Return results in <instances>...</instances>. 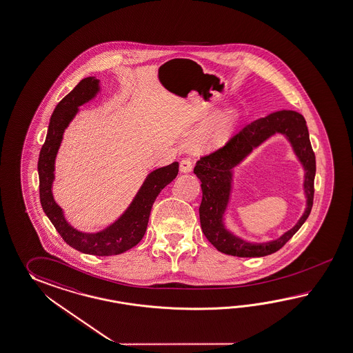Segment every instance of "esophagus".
<instances>
[{"mask_svg": "<svg viewBox=\"0 0 353 353\" xmlns=\"http://www.w3.org/2000/svg\"><path fill=\"white\" fill-rule=\"evenodd\" d=\"M192 170V161L190 158H183L180 162V171L182 173L191 172Z\"/></svg>", "mask_w": 353, "mask_h": 353, "instance_id": "obj_1", "label": "esophagus"}]
</instances>
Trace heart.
Returning <instances> with one entry per match:
<instances>
[{"instance_id": "heart-1", "label": "heart", "mask_w": 353, "mask_h": 353, "mask_svg": "<svg viewBox=\"0 0 353 353\" xmlns=\"http://www.w3.org/2000/svg\"><path fill=\"white\" fill-rule=\"evenodd\" d=\"M234 125V114L232 112L225 113L218 121H215L210 128L201 130L196 132L192 139L191 144L196 148H215L222 145L230 137Z\"/></svg>"}]
</instances>
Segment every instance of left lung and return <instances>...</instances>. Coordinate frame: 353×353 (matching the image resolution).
Here are the masks:
<instances>
[{
  "instance_id": "8db88e82",
  "label": "left lung",
  "mask_w": 353,
  "mask_h": 353,
  "mask_svg": "<svg viewBox=\"0 0 353 353\" xmlns=\"http://www.w3.org/2000/svg\"><path fill=\"white\" fill-rule=\"evenodd\" d=\"M275 133H282L286 137L304 167L307 208L298 223L281 238L267 243H249L230 232L223 223V214L232 190V168L254 148ZM315 172V154L310 143L306 121L301 113L283 110L252 121L233 135L223 148L212 154L201 157L194 168V173L201 181L203 199L199 208V215L203 232L215 249L227 255L260 258L273 254L283 248L285 242L307 219L314 201Z\"/></svg>"
}]
</instances>
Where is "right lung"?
Wrapping results in <instances>:
<instances>
[{"mask_svg": "<svg viewBox=\"0 0 353 353\" xmlns=\"http://www.w3.org/2000/svg\"><path fill=\"white\" fill-rule=\"evenodd\" d=\"M99 89L98 79L94 77L83 79L56 105L38 159L39 198L44 213L68 245L89 255L111 256L132 249L144 237L153 203L159 192L176 179L179 173V162H173L149 173L128 209L119 219L102 231L81 232L74 228L66 221L63 210L53 199L52 185L54 181V162L63 132L79 112V107L93 99Z\"/></svg>", "mask_w": 353, "mask_h": 353, "instance_id": "add662e5", "label": "right lung"}]
</instances>
